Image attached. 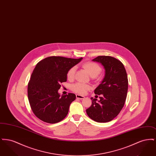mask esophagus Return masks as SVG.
I'll use <instances>...</instances> for the list:
<instances>
[{
	"label": "esophagus",
	"mask_w": 156,
	"mask_h": 156,
	"mask_svg": "<svg viewBox=\"0 0 156 156\" xmlns=\"http://www.w3.org/2000/svg\"><path fill=\"white\" fill-rule=\"evenodd\" d=\"M76 97L77 99H83L85 98V97L82 96V95H78V94L76 95Z\"/></svg>",
	"instance_id": "1"
}]
</instances>
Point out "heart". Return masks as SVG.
<instances>
[{"label": "heart", "instance_id": "b5f03b06", "mask_svg": "<svg viewBox=\"0 0 156 156\" xmlns=\"http://www.w3.org/2000/svg\"><path fill=\"white\" fill-rule=\"evenodd\" d=\"M83 67L86 69V71L92 78L97 77L102 71L101 68L98 64L90 61L84 63L83 64ZM75 71V67H73L68 70L67 73V78L68 80H72L74 78ZM71 89L77 94L83 95L87 92L88 90L90 89V86L87 84L78 82L72 85Z\"/></svg>", "mask_w": 156, "mask_h": 156}]
</instances>
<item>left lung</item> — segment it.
<instances>
[{"label":"left lung","mask_w":156,"mask_h":156,"mask_svg":"<svg viewBox=\"0 0 156 156\" xmlns=\"http://www.w3.org/2000/svg\"><path fill=\"white\" fill-rule=\"evenodd\" d=\"M102 64L105 69L104 79L95 89L97 95H102L100 100L90 98L92 105L86 110L93 120L105 123L116 118L126 101L128 80L123 64L111 56H98L92 59Z\"/></svg>","instance_id":"1"}]
</instances>
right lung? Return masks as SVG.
Returning a JSON list of instances; mask_svg holds the SVG:
<instances>
[{"mask_svg":"<svg viewBox=\"0 0 156 156\" xmlns=\"http://www.w3.org/2000/svg\"><path fill=\"white\" fill-rule=\"evenodd\" d=\"M82 59L52 56L37 63L31 75L27 93L31 108L38 119L52 124L66 117L76 96L72 93L60 95L58 89L61 83L67 81L68 70Z\"/></svg>","mask_w":156,"mask_h":156,"instance_id":"1","label":"right lung"}]
</instances>
